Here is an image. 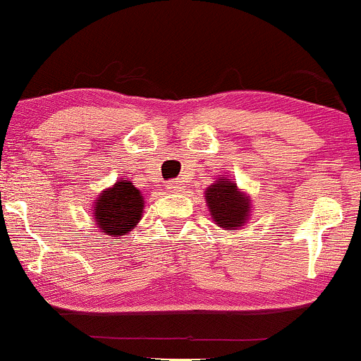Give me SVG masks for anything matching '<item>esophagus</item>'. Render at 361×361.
Returning a JSON list of instances; mask_svg holds the SVG:
<instances>
[{
  "label": "esophagus",
  "mask_w": 361,
  "mask_h": 361,
  "mask_svg": "<svg viewBox=\"0 0 361 361\" xmlns=\"http://www.w3.org/2000/svg\"><path fill=\"white\" fill-rule=\"evenodd\" d=\"M180 182L179 180H171V182H169V184H167V189L169 190H172V192H177V190H180Z\"/></svg>",
  "instance_id": "obj_1"
}]
</instances>
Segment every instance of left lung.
<instances>
[{
  "label": "left lung",
  "instance_id": "1",
  "mask_svg": "<svg viewBox=\"0 0 361 361\" xmlns=\"http://www.w3.org/2000/svg\"><path fill=\"white\" fill-rule=\"evenodd\" d=\"M206 202L212 219L219 228L238 231L251 214V199L238 189L235 182L228 177H217L214 184L206 189Z\"/></svg>",
  "mask_w": 361,
  "mask_h": 361
}]
</instances>
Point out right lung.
<instances>
[{
	"mask_svg": "<svg viewBox=\"0 0 361 361\" xmlns=\"http://www.w3.org/2000/svg\"><path fill=\"white\" fill-rule=\"evenodd\" d=\"M144 195L130 180H117L110 189L102 190L93 206V224L102 233L118 239L142 219Z\"/></svg>",
	"mask_w": 361,
	"mask_h": 361,
	"instance_id": "1",
	"label": "right lung"
}]
</instances>
